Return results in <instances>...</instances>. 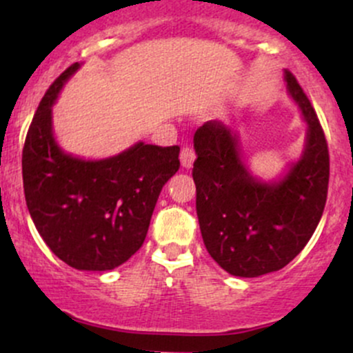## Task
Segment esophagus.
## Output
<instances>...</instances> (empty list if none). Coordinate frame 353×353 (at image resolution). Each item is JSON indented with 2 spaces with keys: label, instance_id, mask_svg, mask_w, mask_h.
I'll return each mask as SVG.
<instances>
[{
  "label": "esophagus",
  "instance_id": "esophagus-1",
  "mask_svg": "<svg viewBox=\"0 0 353 353\" xmlns=\"http://www.w3.org/2000/svg\"><path fill=\"white\" fill-rule=\"evenodd\" d=\"M194 159H196V152L190 145H184L181 151V164L184 169H190L194 164Z\"/></svg>",
  "mask_w": 353,
  "mask_h": 353
}]
</instances>
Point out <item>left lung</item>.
Here are the masks:
<instances>
[{
    "instance_id": "1",
    "label": "left lung",
    "mask_w": 353,
    "mask_h": 353,
    "mask_svg": "<svg viewBox=\"0 0 353 353\" xmlns=\"http://www.w3.org/2000/svg\"><path fill=\"white\" fill-rule=\"evenodd\" d=\"M289 92L305 119V149L279 182L254 179L242 163L237 136L221 121L194 134L192 177L201 234L210 257L237 277L282 269L317 229L329 190V145L301 84L285 70Z\"/></svg>"
}]
</instances>
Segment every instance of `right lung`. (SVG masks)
I'll list each match as a JSON object with an SVG mask.
<instances>
[{
  "mask_svg": "<svg viewBox=\"0 0 353 353\" xmlns=\"http://www.w3.org/2000/svg\"><path fill=\"white\" fill-rule=\"evenodd\" d=\"M79 68L71 64L36 109L23 148V188L39 236L68 265L111 270L143 245L161 189L179 169V145L137 143L103 161L63 152L51 106Z\"/></svg>",
  "mask_w": 353,
  "mask_h": 353,
  "instance_id": "obj_1",
  "label": "right lung"
}]
</instances>
